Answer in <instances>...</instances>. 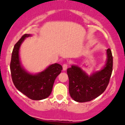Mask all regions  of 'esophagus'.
<instances>
[{
    "label": "esophagus",
    "mask_w": 125,
    "mask_h": 125,
    "mask_svg": "<svg viewBox=\"0 0 125 125\" xmlns=\"http://www.w3.org/2000/svg\"><path fill=\"white\" fill-rule=\"evenodd\" d=\"M68 66L67 64H64L63 65H62V69H63V71H66V69H67V68H68Z\"/></svg>",
    "instance_id": "1"
}]
</instances>
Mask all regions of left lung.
Here are the masks:
<instances>
[{"label":"left lung","instance_id":"left-lung-1","mask_svg":"<svg viewBox=\"0 0 125 125\" xmlns=\"http://www.w3.org/2000/svg\"><path fill=\"white\" fill-rule=\"evenodd\" d=\"M106 56L103 68L89 76L76 65H72L67 69L69 94L74 101L79 103L90 101L105 91L113 69V56L110 49L106 50Z\"/></svg>","mask_w":125,"mask_h":125}]
</instances>
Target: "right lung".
<instances>
[{"label": "right lung", "instance_id": "right-lung-1", "mask_svg": "<svg viewBox=\"0 0 125 125\" xmlns=\"http://www.w3.org/2000/svg\"><path fill=\"white\" fill-rule=\"evenodd\" d=\"M30 36L31 34H24L14 46L10 64L11 76L19 91L31 100H41L49 96L55 79L62 67L59 64H53L37 74L30 73L25 70L20 61L19 49L25 39Z\"/></svg>", "mask_w": 125, "mask_h": 125}]
</instances>
